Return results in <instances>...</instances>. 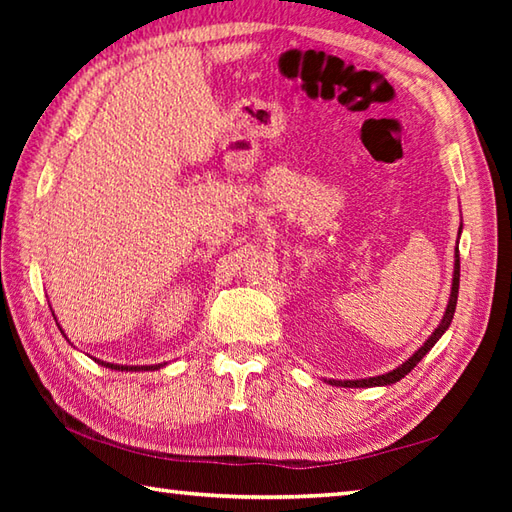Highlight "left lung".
<instances>
[{"mask_svg": "<svg viewBox=\"0 0 512 512\" xmlns=\"http://www.w3.org/2000/svg\"><path fill=\"white\" fill-rule=\"evenodd\" d=\"M460 233H462V226H460ZM458 290H460V248L455 246V259H453V281H451V295H449V303H447V310H444V317L438 323V328L431 332V336L427 341H424L416 352H413L405 363L398 365L396 369H391L387 374H380V376H369V378H356V380H339V378H323L325 383H330L334 387H387V385H394L398 383L400 378H405L413 367H416L424 356L431 352V347L436 345L442 334L449 330V325L453 321V314H455V306H458Z\"/></svg>", "mask_w": 512, "mask_h": 512, "instance_id": "1", "label": "left lung"}]
</instances>
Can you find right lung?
Returning <instances> with one entry per match:
<instances>
[{
  "instance_id": "1",
  "label": "right lung",
  "mask_w": 512,
  "mask_h": 512,
  "mask_svg": "<svg viewBox=\"0 0 512 512\" xmlns=\"http://www.w3.org/2000/svg\"><path fill=\"white\" fill-rule=\"evenodd\" d=\"M54 314V312H52ZM59 325V323H57ZM61 330V325H59ZM63 332V330H61ZM94 363H99L101 367H107V369H116V372H154V369H160L165 367L167 363H158V365H118V363H107V361H101V358H94Z\"/></svg>"
}]
</instances>
